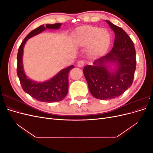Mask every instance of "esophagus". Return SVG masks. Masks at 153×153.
Listing matches in <instances>:
<instances>
[{
	"label": "esophagus",
	"instance_id": "1",
	"mask_svg": "<svg viewBox=\"0 0 153 153\" xmlns=\"http://www.w3.org/2000/svg\"><path fill=\"white\" fill-rule=\"evenodd\" d=\"M85 65V62L84 61H80L78 62V64H77V66L79 67V68H82L84 67Z\"/></svg>",
	"mask_w": 153,
	"mask_h": 153
}]
</instances>
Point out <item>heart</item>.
<instances>
[{"label": "heart", "mask_w": 153, "mask_h": 153, "mask_svg": "<svg viewBox=\"0 0 153 153\" xmlns=\"http://www.w3.org/2000/svg\"><path fill=\"white\" fill-rule=\"evenodd\" d=\"M75 42L80 47H87L91 57H100L106 52L111 42L110 32L105 29L91 25L78 27L74 33Z\"/></svg>", "instance_id": "1"}]
</instances>
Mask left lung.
<instances>
[{
	"label": "left lung",
	"instance_id": "left-lung-1",
	"mask_svg": "<svg viewBox=\"0 0 153 153\" xmlns=\"http://www.w3.org/2000/svg\"><path fill=\"white\" fill-rule=\"evenodd\" d=\"M115 33L114 47L105 56L96 60L93 65L84 68L91 94L99 100H110L121 95L131 87L136 69L134 43L122 28L106 20ZM113 63L114 71L106 65Z\"/></svg>",
	"mask_w": 153,
	"mask_h": 153
}]
</instances>
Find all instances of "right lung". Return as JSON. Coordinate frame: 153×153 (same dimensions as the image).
Segmentation results:
<instances>
[{
	"instance_id": "right-lung-1",
	"label": "right lung",
	"mask_w": 153,
	"mask_h": 153,
	"mask_svg": "<svg viewBox=\"0 0 153 153\" xmlns=\"http://www.w3.org/2000/svg\"><path fill=\"white\" fill-rule=\"evenodd\" d=\"M61 24H46L41 25L32 30L22 41L17 54V75L23 90L36 100L43 102H57L66 96L68 91V75L71 69L74 68L71 65L62 69L56 75L49 80L43 82H37L27 77L23 67V52L24 47L28 39L32 38L47 29H59Z\"/></svg>"
}]
</instances>
